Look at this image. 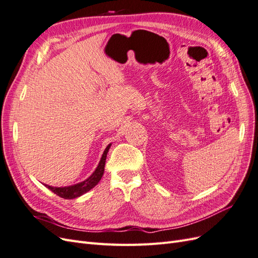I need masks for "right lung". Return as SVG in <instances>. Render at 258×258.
<instances>
[{"mask_svg":"<svg viewBox=\"0 0 258 258\" xmlns=\"http://www.w3.org/2000/svg\"><path fill=\"white\" fill-rule=\"evenodd\" d=\"M111 145L112 144H108L106 146V148L103 152L102 157H101L99 165H98L97 169L95 170V172H93L87 179H85V181H83L81 183H77L75 185L66 186V187H53V186H49L46 184H45V186L47 187L48 189H50L53 194H56L57 196H59L61 198H64V199H74V198L82 196V195H84L85 192L89 191L91 188H93V187H95L100 182L101 177H102V175H103L106 155L108 153V150H110Z\"/></svg>","mask_w":258,"mask_h":258,"instance_id":"right-lung-1","label":"right lung"}]
</instances>
